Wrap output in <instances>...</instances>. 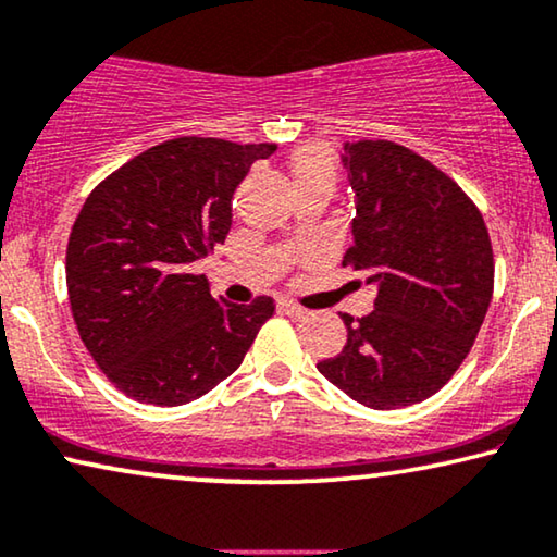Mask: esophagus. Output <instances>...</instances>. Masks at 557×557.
Segmentation results:
<instances>
[{
  "mask_svg": "<svg viewBox=\"0 0 557 557\" xmlns=\"http://www.w3.org/2000/svg\"><path fill=\"white\" fill-rule=\"evenodd\" d=\"M280 310H282V312H287L289 318H297V320H300V318H308V315H310V312L305 310L302 305H297V302H293V300H280Z\"/></svg>",
  "mask_w": 557,
  "mask_h": 557,
  "instance_id": "34e87169",
  "label": "esophagus"
}]
</instances>
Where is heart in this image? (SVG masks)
Here are the masks:
<instances>
[{
	"instance_id": "obj_1",
	"label": "heart",
	"mask_w": 557,
	"mask_h": 557,
	"mask_svg": "<svg viewBox=\"0 0 557 557\" xmlns=\"http://www.w3.org/2000/svg\"><path fill=\"white\" fill-rule=\"evenodd\" d=\"M295 184H327L335 182V159L331 148L320 144H305L293 156Z\"/></svg>"
}]
</instances>
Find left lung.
<instances>
[{
	"instance_id": "obj_1",
	"label": "left lung",
	"mask_w": 557,
	"mask_h": 557,
	"mask_svg": "<svg viewBox=\"0 0 557 557\" xmlns=\"http://www.w3.org/2000/svg\"><path fill=\"white\" fill-rule=\"evenodd\" d=\"M356 191L343 268L379 282L373 312H343L348 343L318 371L354 401L388 411L434 396L472 350L495 289L487 224L461 186L394 140L343 148Z\"/></svg>"
}]
</instances>
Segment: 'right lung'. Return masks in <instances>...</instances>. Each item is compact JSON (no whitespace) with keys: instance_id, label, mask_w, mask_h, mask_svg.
Wrapping results in <instances>:
<instances>
[{"instance_id":"1","label":"right lung","mask_w":557,"mask_h":557,"mask_svg":"<svg viewBox=\"0 0 557 557\" xmlns=\"http://www.w3.org/2000/svg\"><path fill=\"white\" fill-rule=\"evenodd\" d=\"M275 144L178 136L133 156L85 199L65 277L81 341L106 379L140 404L182 406L237 371L275 300L211 297L191 262L222 245L232 197Z\"/></svg>"}]
</instances>
